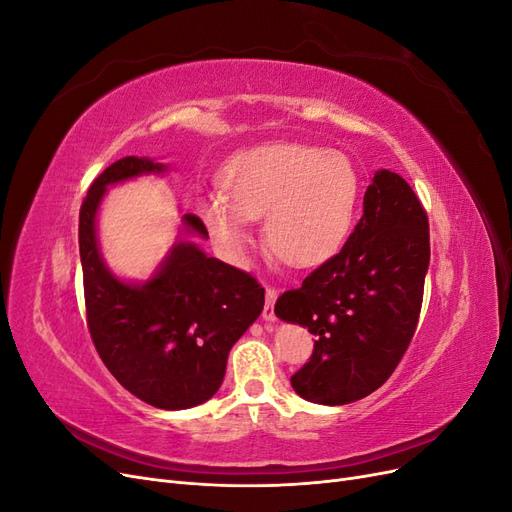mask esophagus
<instances>
[{
  "label": "esophagus",
  "instance_id": "esophagus-1",
  "mask_svg": "<svg viewBox=\"0 0 512 512\" xmlns=\"http://www.w3.org/2000/svg\"><path fill=\"white\" fill-rule=\"evenodd\" d=\"M275 299H277V290L275 288H267V303H265V309H262V318H265L267 322H275V312H273V305H275Z\"/></svg>",
  "mask_w": 512,
  "mask_h": 512
}]
</instances>
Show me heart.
Segmentation results:
<instances>
[{
    "label": "heart",
    "mask_w": 512,
    "mask_h": 512,
    "mask_svg": "<svg viewBox=\"0 0 512 512\" xmlns=\"http://www.w3.org/2000/svg\"><path fill=\"white\" fill-rule=\"evenodd\" d=\"M224 191L205 192L198 213L232 258L254 241L252 220L265 215L269 250L290 267H318L348 241L361 181L342 153L299 143L243 151L224 168Z\"/></svg>",
    "instance_id": "1"
}]
</instances>
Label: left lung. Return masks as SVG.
Here are the masks:
<instances>
[{"instance_id": "left-lung-1", "label": "left lung", "mask_w": 512, "mask_h": 512, "mask_svg": "<svg viewBox=\"0 0 512 512\" xmlns=\"http://www.w3.org/2000/svg\"><path fill=\"white\" fill-rule=\"evenodd\" d=\"M429 269L427 213L404 177L376 170L363 218L339 254L284 292L275 316L316 335L294 393L344 406L389 380L408 350Z\"/></svg>"}]
</instances>
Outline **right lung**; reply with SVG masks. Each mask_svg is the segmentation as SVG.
Instances as JSON below:
<instances>
[{"label":"right lung","instance_id":"add662e5","mask_svg":"<svg viewBox=\"0 0 512 512\" xmlns=\"http://www.w3.org/2000/svg\"><path fill=\"white\" fill-rule=\"evenodd\" d=\"M168 166L121 158L91 183L79 215L87 327L117 382L145 404L185 410L218 393L228 352L265 307V288L198 243L177 237L145 282L121 280L100 252L98 211L108 188ZM185 235L209 239L196 215L183 213Z\"/></svg>","mask_w":512,"mask_h":512}]
</instances>
